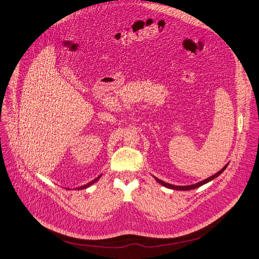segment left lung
Listing matches in <instances>:
<instances>
[{"label": "left lung", "instance_id": "8db88e82", "mask_svg": "<svg viewBox=\"0 0 259 259\" xmlns=\"http://www.w3.org/2000/svg\"><path fill=\"white\" fill-rule=\"evenodd\" d=\"M227 165H228V164H226V165H225L221 170H219V171H218L217 174H215L214 176H211V177H209V178H207V179H205V180H203V181H201V182H199V183H196V184H194V185H189V186H176V185H171V184H168V183H164L163 181L159 180V179H158V178H156V177H154V179H155L159 184H161L162 186L166 187V188H169V189H174V190H181V191H188V190L196 189V188H198V187H200V186H202V185H204V184H206V183L210 182L211 180H214L215 178L219 177V176H220V175L225 170V168L227 167Z\"/></svg>", "mask_w": 259, "mask_h": 259}]
</instances>
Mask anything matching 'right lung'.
Returning a JSON list of instances; mask_svg holds the SVG:
<instances>
[{
  "label": "right lung",
  "mask_w": 259,
  "mask_h": 259,
  "mask_svg": "<svg viewBox=\"0 0 259 259\" xmlns=\"http://www.w3.org/2000/svg\"><path fill=\"white\" fill-rule=\"evenodd\" d=\"M101 176H102V175H100V176H99V177H97L95 180H93L92 182H90V183H88V184H85V185H83V186H81V187L75 188V190H82V189H87L88 187H90V186H91V185H93L94 183H96V182L101 178ZM68 190H69V189H68Z\"/></svg>",
  "instance_id": "obj_1"
}]
</instances>
